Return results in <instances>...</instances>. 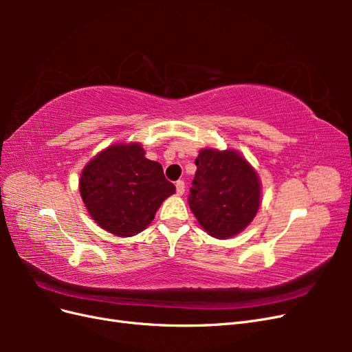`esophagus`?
<instances>
[{
    "label": "esophagus",
    "mask_w": 352,
    "mask_h": 352,
    "mask_svg": "<svg viewBox=\"0 0 352 352\" xmlns=\"http://www.w3.org/2000/svg\"><path fill=\"white\" fill-rule=\"evenodd\" d=\"M184 192H185V182H184V180H177V182H176V194L184 195Z\"/></svg>",
    "instance_id": "34e87169"
}]
</instances>
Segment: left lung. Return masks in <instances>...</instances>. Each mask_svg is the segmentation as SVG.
<instances>
[{
	"instance_id": "8db88e82",
	"label": "left lung",
	"mask_w": 352,
	"mask_h": 352,
	"mask_svg": "<svg viewBox=\"0 0 352 352\" xmlns=\"http://www.w3.org/2000/svg\"><path fill=\"white\" fill-rule=\"evenodd\" d=\"M188 197L199 225L208 235L228 239L238 235L260 207L261 182L257 172L233 150H201Z\"/></svg>"
}]
</instances>
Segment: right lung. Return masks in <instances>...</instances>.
Segmentation results:
<instances>
[{
  "label": "right lung",
  "instance_id": "obj_1",
  "mask_svg": "<svg viewBox=\"0 0 352 352\" xmlns=\"http://www.w3.org/2000/svg\"><path fill=\"white\" fill-rule=\"evenodd\" d=\"M79 189L91 217L117 236L142 232L176 190L162 164L145 158L141 144L105 148L82 170Z\"/></svg>",
  "mask_w": 352,
  "mask_h": 352
}]
</instances>
